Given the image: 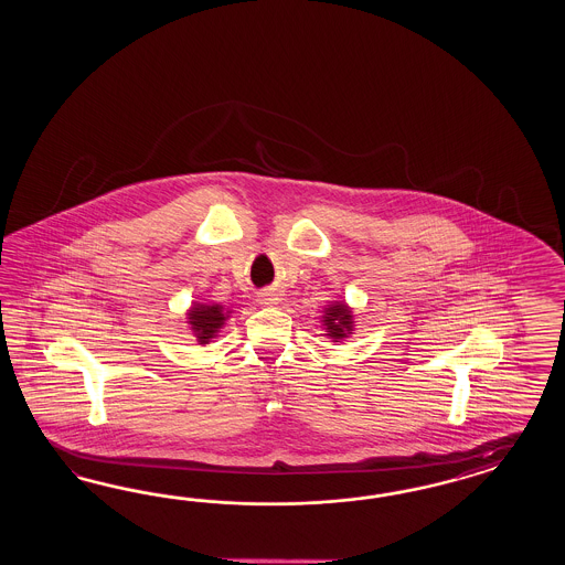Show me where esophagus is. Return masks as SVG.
I'll use <instances>...</instances> for the list:
<instances>
[{
  "label": "esophagus",
  "instance_id": "34e87169",
  "mask_svg": "<svg viewBox=\"0 0 565 565\" xmlns=\"http://www.w3.org/2000/svg\"><path fill=\"white\" fill-rule=\"evenodd\" d=\"M260 305H265V307H275V305H279V294H275V291H263L260 294Z\"/></svg>",
  "mask_w": 565,
  "mask_h": 565
}]
</instances>
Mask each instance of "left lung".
<instances>
[{"label":"left lung","mask_w":565,"mask_h":565,"mask_svg":"<svg viewBox=\"0 0 565 565\" xmlns=\"http://www.w3.org/2000/svg\"><path fill=\"white\" fill-rule=\"evenodd\" d=\"M323 326L333 342H340L354 331V315L345 302H331L323 315Z\"/></svg>","instance_id":"8db88e82"}]
</instances>
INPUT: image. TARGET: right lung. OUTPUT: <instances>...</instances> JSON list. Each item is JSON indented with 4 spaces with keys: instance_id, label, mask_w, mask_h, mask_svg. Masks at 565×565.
I'll use <instances>...</instances> for the list:
<instances>
[{
    "instance_id": "1",
    "label": "right lung",
    "mask_w": 565,
    "mask_h": 565,
    "mask_svg": "<svg viewBox=\"0 0 565 565\" xmlns=\"http://www.w3.org/2000/svg\"><path fill=\"white\" fill-rule=\"evenodd\" d=\"M189 326L199 343H209L213 338H217L220 329H222L225 319L230 317V310L223 312L222 305H199L194 302L190 307Z\"/></svg>"
}]
</instances>
